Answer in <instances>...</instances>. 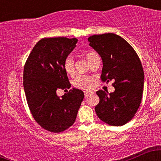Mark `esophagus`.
I'll list each match as a JSON object with an SVG mask.
<instances>
[{
    "mask_svg": "<svg viewBox=\"0 0 161 161\" xmlns=\"http://www.w3.org/2000/svg\"><path fill=\"white\" fill-rule=\"evenodd\" d=\"M84 93H85V97H88V95H90V94H92V92H90V91H86V92H84Z\"/></svg>",
    "mask_w": 161,
    "mask_h": 161,
    "instance_id": "esophagus-1",
    "label": "esophagus"
}]
</instances>
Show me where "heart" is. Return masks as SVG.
Instances as JSON below:
<instances>
[{"label":"heart","instance_id":"1","mask_svg":"<svg viewBox=\"0 0 161 161\" xmlns=\"http://www.w3.org/2000/svg\"><path fill=\"white\" fill-rule=\"evenodd\" d=\"M86 57L90 64L95 57L98 56L95 51H88L86 53ZM64 69L68 75H73L74 73V60L73 57L68 56L66 57L64 61ZM73 85L75 88H80V89H88L92 87V78L90 76H86V75H78L73 79Z\"/></svg>","mask_w":161,"mask_h":161}]
</instances>
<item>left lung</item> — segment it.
<instances>
[{
	"mask_svg": "<svg viewBox=\"0 0 161 161\" xmlns=\"http://www.w3.org/2000/svg\"><path fill=\"white\" fill-rule=\"evenodd\" d=\"M88 40L102 59L101 80H113L115 88L112 93L96 92L100 98L96 114L110 125H125L133 118L142 101L144 71L139 57L126 41L114 33L95 35Z\"/></svg>",
	"mask_w": 161,
	"mask_h": 161,
	"instance_id": "1",
	"label": "left lung"
}]
</instances>
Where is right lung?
I'll return each mask as SVG.
<instances>
[{
  "label": "right lung",
  "instance_id": "1",
  "mask_svg": "<svg viewBox=\"0 0 161 161\" xmlns=\"http://www.w3.org/2000/svg\"><path fill=\"white\" fill-rule=\"evenodd\" d=\"M78 39L45 38L33 47L23 71V87L29 110L41 126L59 133L75 123L84 93L70 89L61 97L57 89L71 85L64 69V61L75 47Z\"/></svg>",
  "mask_w": 161,
  "mask_h": 161
}]
</instances>
